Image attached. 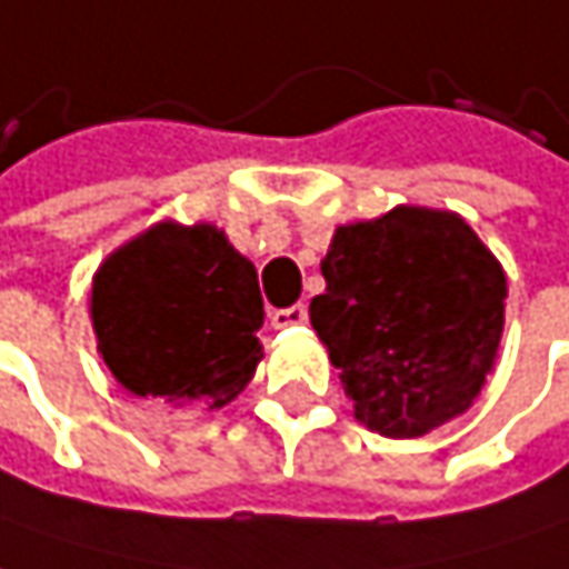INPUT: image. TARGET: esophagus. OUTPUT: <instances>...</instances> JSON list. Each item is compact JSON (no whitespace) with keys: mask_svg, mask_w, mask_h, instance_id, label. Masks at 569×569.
I'll return each mask as SVG.
<instances>
[{"mask_svg":"<svg viewBox=\"0 0 569 569\" xmlns=\"http://www.w3.org/2000/svg\"><path fill=\"white\" fill-rule=\"evenodd\" d=\"M309 321V309L306 306H289V309H277L270 315V325L277 328V331H283V328H299V325H306Z\"/></svg>","mask_w":569,"mask_h":569,"instance_id":"esophagus-1","label":"esophagus"}]
</instances>
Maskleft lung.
Wrapping results in <instances>:
<instances>
[{"label":"left lung","instance_id":"obj_1","mask_svg":"<svg viewBox=\"0 0 569 569\" xmlns=\"http://www.w3.org/2000/svg\"><path fill=\"white\" fill-rule=\"evenodd\" d=\"M311 328L362 427L413 439L481 395L503 337L507 273L449 210L395 207L340 226Z\"/></svg>","mask_w":569,"mask_h":569}]
</instances>
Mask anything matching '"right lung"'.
Listing matches in <instances>:
<instances>
[{"label": "right lung", "instance_id": "add662e5", "mask_svg": "<svg viewBox=\"0 0 569 569\" xmlns=\"http://www.w3.org/2000/svg\"><path fill=\"white\" fill-rule=\"evenodd\" d=\"M91 325L113 379L164 408H226L258 369V270L210 222H159L91 280Z\"/></svg>", "mask_w": 569, "mask_h": 569}]
</instances>
